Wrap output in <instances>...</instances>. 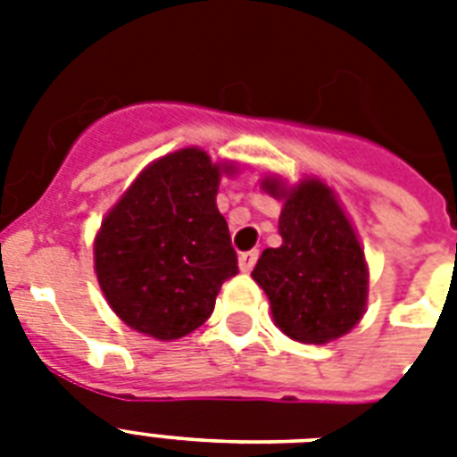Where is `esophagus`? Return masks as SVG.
<instances>
[{
	"label": "esophagus",
	"mask_w": 457,
	"mask_h": 457,
	"mask_svg": "<svg viewBox=\"0 0 457 457\" xmlns=\"http://www.w3.org/2000/svg\"><path fill=\"white\" fill-rule=\"evenodd\" d=\"M256 261H258V251H246V253L239 256V270L251 272L253 270V265H256Z\"/></svg>",
	"instance_id": "1"
}]
</instances>
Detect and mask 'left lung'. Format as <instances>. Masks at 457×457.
Returning <instances> with one entry per match:
<instances>
[{
  "mask_svg": "<svg viewBox=\"0 0 457 457\" xmlns=\"http://www.w3.org/2000/svg\"><path fill=\"white\" fill-rule=\"evenodd\" d=\"M261 187L282 201V244L265 249L251 272L270 301L275 325L301 344L339 339L368 308L370 270L353 222L318 178L287 185L268 175Z\"/></svg>",
  "mask_w": 457,
  "mask_h": 457,
  "instance_id": "left-lung-1",
  "label": "left lung"
}]
</instances>
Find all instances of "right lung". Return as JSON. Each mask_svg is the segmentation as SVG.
I'll return each instance as SVG.
<instances>
[{"mask_svg": "<svg viewBox=\"0 0 457 457\" xmlns=\"http://www.w3.org/2000/svg\"><path fill=\"white\" fill-rule=\"evenodd\" d=\"M232 161L199 146L165 154L139 172L95 237V272L111 311L135 332L175 341L213 312L237 253L215 196Z\"/></svg>", "mask_w": 457, "mask_h": 457, "instance_id": "1", "label": "right lung"}]
</instances>
